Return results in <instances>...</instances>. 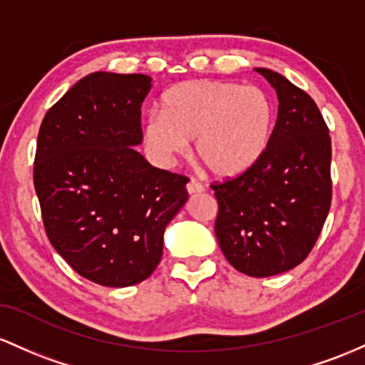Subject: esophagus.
<instances>
[{"label": "esophagus", "mask_w": 365, "mask_h": 365, "mask_svg": "<svg viewBox=\"0 0 365 365\" xmlns=\"http://www.w3.org/2000/svg\"><path fill=\"white\" fill-rule=\"evenodd\" d=\"M186 190L190 195H198V193H203L205 187L198 181H196V179H191V181L186 184Z\"/></svg>", "instance_id": "obj_1"}]
</instances>
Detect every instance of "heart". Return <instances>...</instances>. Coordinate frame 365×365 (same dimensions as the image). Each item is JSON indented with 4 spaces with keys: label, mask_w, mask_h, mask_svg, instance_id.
I'll return each instance as SVG.
<instances>
[{
    "label": "heart",
    "mask_w": 365,
    "mask_h": 365,
    "mask_svg": "<svg viewBox=\"0 0 365 365\" xmlns=\"http://www.w3.org/2000/svg\"><path fill=\"white\" fill-rule=\"evenodd\" d=\"M274 112L267 94L253 86L190 81L162 96V112L145 120L143 138L162 165L181 157L195 141L198 162L214 178L243 174L267 150Z\"/></svg>",
    "instance_id": "1"
}]
</instances>
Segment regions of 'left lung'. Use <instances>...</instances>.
<instances>
[{
	"label": "left lung",
	"instance_id": "1",
	"mask_svg": "<svg viewBox=\"0 0 365 365\" xmlns=\"http://www.w3.org/2000/svg\"><path fill=\"white\" fill-rule=\"evenodd\" d=\"M279 106L267 150L248 170L212 184L215 236L236 271L269 277L297 267L321 235L333 198L331 138L317 105L281 73L255 68Z\"/></svg>",
	"mask_w": 365,
	"mask_h": 365
}]
</instances>
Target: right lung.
Segmentation results:
<instances>
[{
	"label": "right lung",
	"instance_id": "obj_1",
	"mask_svg": "<svg viewBox=\"0 0 365 365\" xmlns=\"http://www.w3.org/2000/svg\"><path fill=\"white\" fill-rule=\"evenodd\" d=\"M150 89L143 73H89L48 110L38 134L34 187L48 240L77 274L110 288L150 277L165 226L187 200L186 175L134 150Z\"/></svg>",
	"mask_w": 365,
	"mask_h": 365
}]
</instances>
